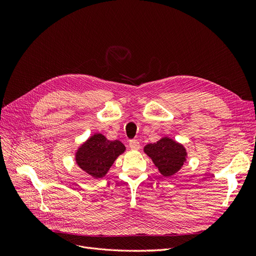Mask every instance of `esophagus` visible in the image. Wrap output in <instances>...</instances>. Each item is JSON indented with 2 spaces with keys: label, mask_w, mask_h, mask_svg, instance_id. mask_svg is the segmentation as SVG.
<instances>
[{
  "label": "esophagus",
  "mask_w": 256,
  "mask_h": 256,
  "mask_svg": "<svg viewBox=\"0 0 256 256\" xmlns=\"http://www.w3.org/2000/svg\"><path fill=\"white\" fill-rule=\"evenodd\" d=\"M129 147H130V150H138V148H140V143H138V141H136V140H130Z\"/></svg>",
  "instance_id": "esophagus-1"
}]
</instances>
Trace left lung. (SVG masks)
Listing matches in <instances>:
<instances>
[{
  "label": "left lung",
  "instance_id": "left-lung-1",
  "mask_svg": "<svg viewBox=\"0 0 256 256\" xmlns=\"http://www.w3.org/2000/svg\"><path fill=\"white\" fill-rule=\"evenodd\" d=\"M144 152L164 177H171L180 171L187 161L188 154L182 144L168 136L161 138L156 143L147 144L144 147Z\"/></svg>",
  "mask_w": 256,
  "mask_h": 256
}]
</instances>
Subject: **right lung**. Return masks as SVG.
Returning <instances> with one entry per match:
<instances>
[{"mask_svg":"<svg viewBox=\"0 0 256 256\" xmlns=\"http://www.w3.org/2000/svg\"><path fill=\"white\" fill-rule=\"evenodd\" d=\"M125 150L126 147L120 141H110L97 132L78 147L74 160L85 173L98 180L106 176L114 161Z\"/></svg>","mask_w":256,"mask_h":256,"instance_id":"obj_1","label":"right lung"}]
</instances>
